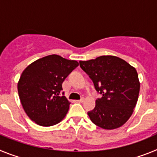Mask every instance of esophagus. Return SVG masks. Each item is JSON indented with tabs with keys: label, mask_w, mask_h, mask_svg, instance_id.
<instances>
[{
	"label": "esophagus",
	"mask_w": 157,
	"mask_h": 157,
	"mask_svg": "<svg viewBox=\"0 0 157 157\" xmlns=\"http://www.w3.org/2000/svg\"><path fill=\"white\" fill-rule=\"evenodd\" d=\"M85 101V98H82L81 99L78 100V101H78V102H79V103H82V102H83V101Z\"/></svg>",
	"instance_id": "1"
}]
</instances>
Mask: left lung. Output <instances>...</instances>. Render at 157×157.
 I'll list each match as a JSON object with an SVG mask.
<instances>
[{
    "mask_svg": "<svg viewBox=\"0 0 157 157\" xmlns=\"http://www.w3.org/2000/svg\"><path fill=\"white\" fill-rule=\"evenodd\" d=\"M81 68L102 95L88 112L91 121L105 130L123 126L131 116L138 101L140 82L137 71L121 58L101 56L79 61Z\"/></svg>",
    "mask_w": 157,
    "mask_h": 157,
    "instance_id": "obj_1",
    "label": "left lung"
}]
</instances>
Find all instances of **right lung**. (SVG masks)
<instances>
[{
  "label": "right lung",
  "mask_w": 157,
  "mask_h": 157,
  "mask_svg": "<svg viewBox=\"0 0 157 157\" xmlns=\"http://www.w3.org/2000/svg\"><path fill=\"white\" fill-rule=\"evenodd\" d=\"M78 66L76 60L53 54L37 59L23 71L18 82V93L32 121L50 127L65 117L71 103L62 93V84Z\"/></svg>",
  "instance_id": "1"
}]
</instances>
